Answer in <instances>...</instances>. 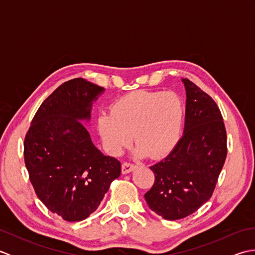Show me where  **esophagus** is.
<instances>
[{
  "label": "esophagus",
  "mask_w": 255,
  "mask_h": 255,
  "mask_svg": "<svg viewBox=\"0 0 255 255\" xmlns=\"http://www.w3.org/2000/svg\"><path fill=\"white\" fill-rule=\"evenodd\" d=\"M134 167H136V165L130 163V162H124L123 165H122V172H123V174H127V173L133 171Z\"/></svg>",
  "instance_id": "1"
}]
</instances>
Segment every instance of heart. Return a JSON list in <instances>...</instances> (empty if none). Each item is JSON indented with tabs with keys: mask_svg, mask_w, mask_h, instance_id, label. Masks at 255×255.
Segmentation results:
<instances>
[{
	"mask_svg": "<svg viewBox=\"0 0 255 255\" xmlns=\"http://www.w3.org/2000/svg\"><path fill=\"white\" fill-rule=\"evenodd\" d=\"M184 106L174 92L136 91L111 105L97 117V129L107 150L118 154L130 143L139 153L160 158L174 148L182 130Z\"/></svg>",
	"mask_w": 255,
	"mask_h": 255,
	"instance_id": "heart-1",
	"label": "heart"
}]
</instances>
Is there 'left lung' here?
I'll return each mask as SVG.
<instances>
[{"label":"left lung","mask_w":255,"mask_h":255,"mask_svg":"<svg viewBox=\"0 0 255 255\" xmlns=\"http://www.w3.org/2000/svg\"><path fill=\"white\" fill-rule=\"evenodd\" d=\"M183 137L171 153L150 166L149 208L166 220L185 218L211 197L227 156V132L219 107L188 79Z\"/></svg>","instance_id":"left-lung-1"}]
</instances>
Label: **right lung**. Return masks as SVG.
<instances>
[{
    "instance_id": "1",
    "label": "right lung",
    "mask_w": 255,
    "mask_h": 255,
    "mask_svg": "<svg viewBox=\"0 0 255 255\" xmlns=\"http://www.w3.org/2000/svg\"><path fill=\"white\" fill-rule=\"evenodd\" d=\"M102 92L81 78L64 82L38 108L25 136V164L38 198L71 223L94 213L121 175V162L103 154L81 123L91 118Z\"/></svg>"
}]
</instances>
